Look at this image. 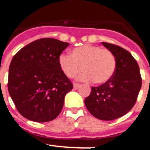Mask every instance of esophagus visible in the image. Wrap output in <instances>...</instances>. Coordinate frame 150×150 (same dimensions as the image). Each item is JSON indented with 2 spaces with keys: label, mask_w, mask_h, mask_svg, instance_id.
<instances>
[{
  "label": "esophagus",
  "mask_w": 150,
  "mask_h": 150,
  "mask_svg": "<svg viewBox=\"0 0 150 150\" xmlns=\"http://www.w3.org/2000/svg\"><path fill=\"white\" fill-rule=\"evenodd\" d=\"M73 86H74V88H75V89H78V88H79V86H80V84H79V83H74Z\"/></svg>",
  "instance_id": "1"
}]
</instances>
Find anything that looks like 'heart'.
Wrapping results in <instances>:
<instances>
[{"label":"heart","mask_w":150,"mask_h":150,"mask_svg":"<svg viewBox=\"0 0 150 150\" xmlns=\"http://www.w3.org/2000/svg\"><path fill=\"white\" fill-rule=\"evenodd\" d=\"M58 62L64 75L75 77L83 70L79 77L83 81H92L95 84H103L112 77L116 68L113 53L100 46L86 45L76 47L70 55L61 54Z\"/></svg>","instance_id":"b5f03b06"}]
</instances>
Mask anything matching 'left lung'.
<instances>
[{
	"label": "left lung",
	"mask_w": 150,
	"mask_h": 150,
	"mask_svg": "<svg viewBox=\"0 0 150 150\" xmlns=\"http://www.w3.org/2000/svg\"><path fill=\"white\" fill-rule=\"evenodd\" d=\"M102 43L115 56V71L109 81L92 87L85 104L93 116L109 121L122 117L132 109L142 86V78L138 63L127 50L113 44Z\"/></svg>",
	"instance_id": "8db88e82"
}]
</instances>
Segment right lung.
Listing matches in <instances>:
<instances>
[{"mask_svg": "<svg viewBox=\"0 0 150 150\" xmlns=\"http://www.w3.org/2000/svg\"><path fill=\"white\" fill-rule=\"evenodd\" d=\"M69 45L54 38H41L22 47L13 57L8 92L24 118L45 122L61 113L64 96L73 88L58 62Z\"/></svg>", "mask_w": 150, "mask_h": 150, "instance_id": "obj_1", "label": "right lung"}]
</instances>
